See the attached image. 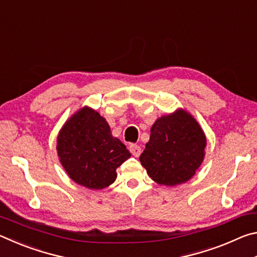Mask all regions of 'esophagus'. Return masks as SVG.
<instances>
[{
    "label": "esophagus",
    "mask_w": 257,
    "mask_h": 257,
    "mask_svg": "<svg viewBox=\"0 0 257 257\" xmlns=\"http://www.w3.org/2000/svg\"><path fill=\"white\" fill-rule=\"evenodd\" d=\"M129 151H130V153H132L134 156H136V158H138V156L141 155V153H142V149L138 145H136V144L130 145L129 146Z\"/></svg>",
    "instance_id": "esophagus-1"
}]
</instances>
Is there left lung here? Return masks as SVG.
<instances>
[{"label":"left lung","instance_id":"obj_1","mask_svg":"<svg viewBox=\"0 0 257 257\" xmlns=\"http://www.w3.org/2000/svg\"><path fill=\"white\" fill-rule=\"evenodd\" d=\"M206 136L185 108L162 115L151 128L139 161L156 184L177 186L195 176L205 158Z\"/></svg>","mask_w":257,"mask_h":257}]
</instances>
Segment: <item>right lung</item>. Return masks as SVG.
<instances>
[{
  "mask_svg": "<svg viewBox=\"0 0 257 257\" xmlns=\"http://www.w3.org/2000/svg\"><path fill=\"white\" fill-rule=\"evenodd\" d=\"M60 163L76 184L103 189L115 181L116 168L130 158L129 151L112 136L105 118L82 106L69 118L56 137Z\"/></svg>",
  "mask_w": 257,
  "mask_h": 257,
  "instance_id": "right-lung-1",
  "label": "right lung"
}]
</instances>
